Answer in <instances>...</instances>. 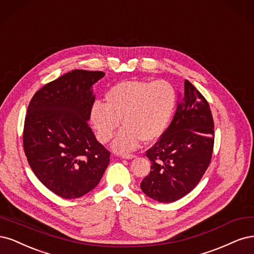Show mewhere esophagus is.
Masks as SVG:
<instances>
[{
    "instance_id": "34e87169",
    "label": "esophagus",
    "mask_w": 254,
    "mask_h": 254,
    "mask_svg": "<svg viewBox=\"0 0 254 254\" xmlns=\"http://www.w3.org/2000/svg\"><path fill=\"white\" fill-rule=\"evenodd\" d=\"M121 157L125 158V159H133V158H135V155H133V154H122Z\"/></svg>"
}]
</instances>
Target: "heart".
Masks as SVG:
<instances>
[{
    "label": "heart",
    "instance_id": "1",
    "mask_svg": "<svg viewBox=\"0 0 254 254\" xmlns=\"http://www.w3.org/2000/svg\"><path fill=\"white\" fill-rule=\"evenodd\" d=\"M177 102L175 88L166 81H122L109 89L105 103L95 101L89 121L98 140L110 141L120 126L125 127L112 148L118 153L137 149L141 141L152 142L165 132Z\"/></svg>",
    "mask_w": 254,
    "mask_h": 254
}]
</instances>
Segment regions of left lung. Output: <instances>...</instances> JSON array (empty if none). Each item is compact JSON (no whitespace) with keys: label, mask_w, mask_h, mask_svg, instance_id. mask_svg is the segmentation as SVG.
<instances>
[{"label":"left lung","mask_w":254,"mask_h":254,"mask_svg":"<svg viewBox=\"0 0 254 254\" xmlns=\"http://www.w3.org/2000/svg\"><path fill=\"white\" fill-rule=\"evenodd\" d=\"M213 144L214 122L209 103L186 80L173 120L146 151L152 166L140 184L141 190L159 202L181 199L200 182L210 165Z\"/></svg>","instance_id":"1"}]
</instances>
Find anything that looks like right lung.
I'll return each instance as SVG.
<instances>
[{
    "mask_svg": "<svg viewBox=\"0 0 254 254\" xmlns=\"http://www.w3.org/2000/svg\"><path fill=\"white\" fill-rule=\"evenodd\" d=\"M103 71L71 70L45 84L27 109L23 145L29 166L47 189L78 198L95 189L111 153L88 127L93 85Z\"/></svg>",
    "mask_w": 254,
    "mask_h": 254,
    "instance_id": "1",
    "label": "right lung"
}]
</instances>
